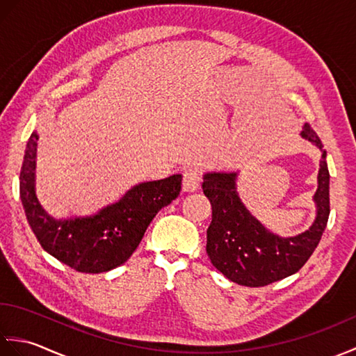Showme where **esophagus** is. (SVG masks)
<instances>
[{
    "instance_id": "34e87169",
    "label": "esophagus",
    "mask_w": 356,
    "mask_h": 356,
    "mask_svg": "<svg viewBox=\"0 0 356 356\" xmlns=\"http://www.w3.org/2000/svg\"><path fill=\"white\" fill-rule=\"evenodd\" d=\"M200 179L202 174L199 168H188L184 172V180H182V190L185 193H194L197 191V188L200 185Z\"/></svg>"
}]
</instances>
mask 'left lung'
Returning a JSON list of instances; mask_svg holds the SVG:
<instances>
[{
  "label": "left lung",
  "instance_id": "8db88e82",
  "mask_svg": "<svg viewBox=\"0 0 356 356\" xmlns=\"http://www.w3.org/2000/svg\"><path fill=\"white\" fill-rule=\"evenodd\" d=\"M301 138L321 149L318 190L314 200L316 217L311 228L295 237L272 234L249 213L236 191L237 172H207L203 194L213 207L207 231V254L211 263L231 282L259 287L289 277L305 266L318 246L329 220V170L326 151L318 136L306 124Z\"/></svg>",
  "mask_w": 356,
  "mask_h": 356
}]
</instances>
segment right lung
Masks as SVG:
<instances>
[{
    "mask_svg": "<svg viewBox=\"0 0 356 356\" xmlns=\"http://www.w3.org/2000/svg\"><path fill=\"white\" fill-rule=\"evenodd\" d=\"M38 138L33 131L27 140L19 172V197L44 251L78 272L101 274L125 263L156 214L180 194L182 176L172 174L133 186L119 202L93 216L56 220L45 213L35 193Z\"/></svg>",
    "mask_w": 356,
    "mask_h": 356,
    "instance_id": "obj_1",
    "label": "right lung"
}]
</instances>
